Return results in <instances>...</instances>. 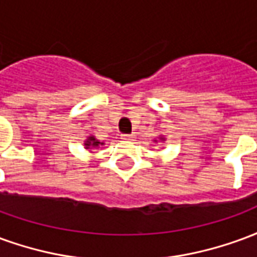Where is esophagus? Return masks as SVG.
<instances>
[{
    "mask_svg": "<svg viewBox=\"0 0 257 257\" xmlns=\"http://www.w3.org/2000/svg\"><path fill=\"white\" fill-rule=\"evenodd\" d=\"M121 139L125 140V142H129V140L134 139V135H121Z\"/></svg>",
    "mask_w": 257,
    "mask_h": 257,
    "instance_id": "1",
    "label": "esophagus"
}]
</instances>
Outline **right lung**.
Returning <instances> with one entry per match:
<instances>
[{
    "mask_svg": "<svg viewBox=\"0 0 257 257\" xmlns=\"http://www.w3.org/2000/svg\"><path fill=\"white\" fill-rule=\"evenodd\" d=\"M99 145H103V143L97 142V140H96L93 136H90L89 139L86 140V143H85V146H86V147H97Z\"/></svg>",
    "mask_w": 257,
    "mask_h": 257,
    "instance_id": "1",
    "label": "right lung"
}]
</instances>
